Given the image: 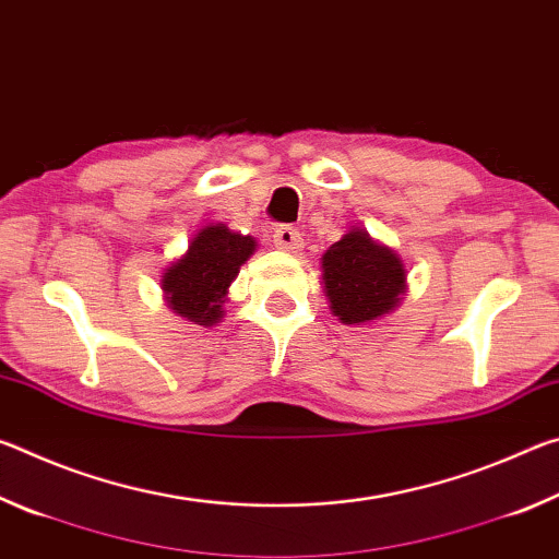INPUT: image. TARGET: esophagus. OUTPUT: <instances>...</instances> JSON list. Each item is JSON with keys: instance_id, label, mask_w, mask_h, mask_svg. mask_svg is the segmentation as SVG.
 Segmentation results:
<instances>
[{"instance_id": "1", "label": "esophagus", "mask_w": 559, "mask_h": 559, "mask_svg": "<svg viewBox=\"0 0 559 559\" xmlns=\"http://www.w3.org/2000/svg\"><path fill=\"white\" fill-rule=\"evenodd\" d=\"M273 246L281 251L296 253L302 246V236L298 229H293V226H278V229L273 231Z\"/></svg>"}]
</instances>
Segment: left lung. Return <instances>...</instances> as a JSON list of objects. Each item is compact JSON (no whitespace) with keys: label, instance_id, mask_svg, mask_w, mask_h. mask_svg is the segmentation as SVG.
<instances>
[{"label":"left lung","instance_id":"obj_1","mask_svg":"<svg viewBox=\"0 0 559 559\" xmlns=\"http://www.w3.org/2000/svg\"><path fill=\"white\" fill-rule=\"evenodd\" d=\"M323 281L333 313L347 325L372 323L396 308L404 293V263L365 231H349L323 257Z\"/></svg>","mask_w":559,"mask_h":559}]
</instances>
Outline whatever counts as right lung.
<instances>
[{
	"label": "right lung",
	"mask_w": 559,
	"mask_h": 559,
	"mask_svg": "<svg viewBox=\"0 0 559 559\" xmlns=\"http://www.w3.org/2000/svg\"><path fill=\"white\" fill-rule=\"evenodd\" d=\"M253 249L257 243L251 236L234 234L222 224L206 226L163 276L169 308L197 325H214L224 313L226 288Z\"/></svg>",
	"instance_id": "add662e5"
}]
</instances>
